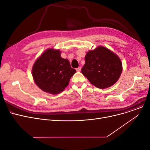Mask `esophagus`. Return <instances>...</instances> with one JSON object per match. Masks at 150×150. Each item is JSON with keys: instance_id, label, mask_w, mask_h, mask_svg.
<instances>
[{"instance_id": "1", "label": "esophagus", "mask_w": 150, "mask_h": 150, "mask_svg": "<svg viewBox=\"0 0 150 150\" xmlns=\"http://www.w3.org/2000/svg\"><path fill=\"white\" fill-rule=\"evenodd\" d=\"M81 67H78V68H76V71H78V72L81 71Z\"/></svg>"}]
</instances>
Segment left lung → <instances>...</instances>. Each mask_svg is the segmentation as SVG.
<instances>
[{
  "instance_id": "left-lung-1",
  "label": "left lung",
  "mask_w": 150,
  "mask_h": 150,
  "mask_svg": "<svg viewBox=\"0 0 150 150\" xmlns=\"http://www.w3.org/2000/svg\"><path fill=\"white\" fill-rule=\"evenodd\" d=\"M122 71L120 59L110 50L98 47L88 51L82 73L95 86L107 88L115 83Z\"/></svg>"
}]
</instances>
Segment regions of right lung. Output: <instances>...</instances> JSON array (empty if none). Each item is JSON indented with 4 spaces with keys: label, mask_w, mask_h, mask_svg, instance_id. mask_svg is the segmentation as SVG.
<instances>
[{
    "label": "right lung",
    "mask_w": 150,
    "mask_h": 150,
    "mask_svg": "<svg viewBox=\"0 0 150 150\" xmlns=\"http://www.w3.org/2000/svg\"><path fill=\"white\" fill-rule=\"evenodd\" d=\"M76 72L69 62L62 58L60 51L48 49L34 63L32 74L35 83L48 93L56 94L64 90Z\"/></svg>",
    "instance_id": "obj_1"
}]
</instances>
